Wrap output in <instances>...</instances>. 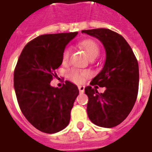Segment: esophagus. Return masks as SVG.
<instances>
[{
    "mask_svg": "<svg viewBox=\"0 0 152 152\" xmlns=\"http://www.w3.org/2000/svg\"><path fill=\"white\" fill-rule=\"evenodd\" d=\"M84 86H78V90H79V91H80L81 93L84 92Z\"/></svg>",
    "mask_w": 152,
    "mask_h": 152,
    "instance_id": "obj_1",
    "label": "esophagus"
}]
</instances>
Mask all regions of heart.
Here are the masks:
<instances>
[{"label":"heart","mask_w":152,"mask_h":152,"mask_svg":"<svg viewBox=\"0 0 152 152\" xmlns=\"http://www.w3.org/2000/svg\"><path fill=\"white\" fill-rule=\"evenodd\" d=\"M79 46L87 52L88 56L91 59H95L100 54V47L94 40L85 39L79 42ZM70 56V48H64L62 53V61L63 62H67ZM68 78L75 83H82L84 81L85 77L87 76V73L82 72L77 69H71L68 71Z\"/></svg>","instance_id":"heart-1"}]
</instances>
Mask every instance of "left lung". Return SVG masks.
<instances>
[{"mask_svg": "<svg viewBox=\"0 0 152 152\" xmlns=\"http://www.w3.org/2000/svg\"><path fill=\"white\" fill-rule=\"evenodd\" d=\"M82 33L98 38L106 51L102 70L85 88L88 115L96 125L115 127L127 118L136 102L139 84L137 58L126 40L112 30L96 28ZM97 85L106 87L103 94L97 91Z\"/></svg>", "mask_w": 152, "mask_h": 152, "instance_id": "obj_1", "label": "left lung"}]
</instances>
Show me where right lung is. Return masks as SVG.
<instances>
[{"mask_svg":"<svg viewBox=\"0 0 152 152\" xmlns=\"http://www.w3.org/2000/svg\"><path fill=\"white\" fill-rule=\"evenodd\" d=\"M78 34H45L30 41L23 49L14 72V87L19 108L37 129L55 133L64 129L70 120V112L79 91L69 81L61 88L50 81L62 64V53Z\"/></svg>","mask_w":152,"mask_h":152,"instance_id":"1","label":"right lung"}]
</instances>
